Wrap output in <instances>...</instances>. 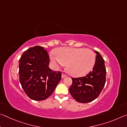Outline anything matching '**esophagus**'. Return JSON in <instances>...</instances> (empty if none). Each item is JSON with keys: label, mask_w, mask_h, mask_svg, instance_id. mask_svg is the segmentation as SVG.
<instances>
[{"label": "esophagus", "mask_w": 127, "mask_h": 127, "mask_svg": "<svg viewBox=\"0 0 127 127\" xmlns=\"http://www.w3.org/2000/svg\"><path fill=\"white\" fill-rule=\"evenodd\" d=\"M67 77V74H64V73H62V78H64V77Z\"/></svg>", "instance_id": "34e87169"}]
</instances>
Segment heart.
I'll use <instances>...</instances> for the list:
<instances>
[{"instance_id":"heart-1","label":"heart","mask_w":127,"mask_h":127,"mask_svg":"<svg viewBox=\"0 0 127 127\" xmlns=\"http://www.w3.org/2000/svg\"><path fill=\"white\" fill-rule=\"evenodd\" d=\"M50 59L56 65H66V71L74 77L85 75L91 71L95 61L92 50L84 48L61 47L51 53Z\"/></svg>"}]
</instances>
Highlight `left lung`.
Listing matches in <instances>:
<instances>
[{
  "mask_svg": "<svg viewBox=\"0 0 127 127\" xmlns=\"http://www.w3.org/2000/svg\"><path fill=\"white\" fill-rule=\"evenodd\" d=\"M96 54L92 71L86 76L72 78L69 91L74 99L80 103L92 102L99 96L106 83V69L104 60L99 52Z\"/></svg>",
  "mask_w": 127,
  "mask_h": 127,
  "instance_id": "left-lung-1",
  "label": "left lung"
}]
</instances>
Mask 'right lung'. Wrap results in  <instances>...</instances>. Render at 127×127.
Instances as JSON below:
<instances>
[{"label":"right lung","instance_id":"obj_1","mask_svg":"<svg viewBox=\"0 0 127 127\" xmlns=\"http://www.w3.org/2000/svg\"><path fill=\"white\" fill-rule=\"evenodd\" d=\"M50 58L43 47L37 46L24 52L19 60V80L26 94L34 100L51 95L62 78L60 71L49 67Z\"/></svg>","mask_w":127,"mask_h":127}]
</instances>
